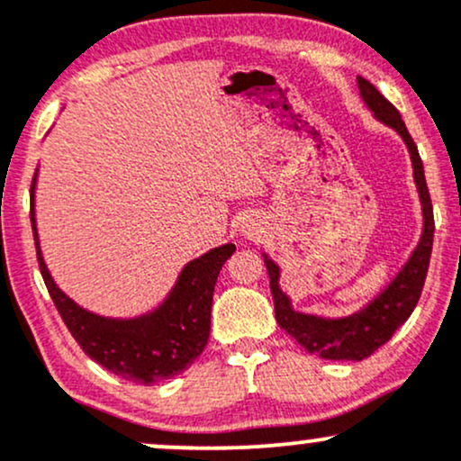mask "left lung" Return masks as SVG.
<instances>
[{"mask_svg":"<svg viewBox=\"0 0 461 461\" xmlns=\"http://www.w3.org/2000/svg\"><path fill=\"white\" fill-rule=\"evenodd\" d=\"M357 86L364 102L368 104L375 116L399 131L403 136L407 149H410L411 164H414V179L422 201V216H425V230H422V238L418 242L416 251L411 253L403 271L396 275L394 282L368 308L353 316H347V319H319V316L294 312L290 308V299L279 290V267L268 258L264 260L267 262L268 279H271L275 319H277L279 327L285 333H290L312 356H321L322 359H351V362H359V359L373 356L410 319L418 299H420L422 285H425L433 247V230H436L429 188H427L425 182V168H422L416 142L411 140L399 110L368 79L357 77Z\"/></svg>","mask_w":461,"mask_h":461,"instance_id":"8db88e82","label":"left lung"}]
</instances>
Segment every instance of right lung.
<instances>
[{
  "mask_svg": "<svg viewBox=\"0 0 461 461\" xmlns=\"http://www.w3.org/2000/svg\"><path fill=\"white\" fill-rule=\"evenodd\" d=\"M34 182L32 177V231H34L36 258L41 275L50 290L58 314L88 357L102 364L110 373L128 382L151 385L184 373L208 345L210 312H212L214 284L234 245L216 247L197 258L179 275L176 288L149 316L134 321H113L95 316L73 303L54 284L39 249L34 223Z\"/></svg>",
  "mask_w": 461,
  "mask_h": 461,
  "instance_id": "right-lung-1",
  "label": "right lung"
}]
</instances>
